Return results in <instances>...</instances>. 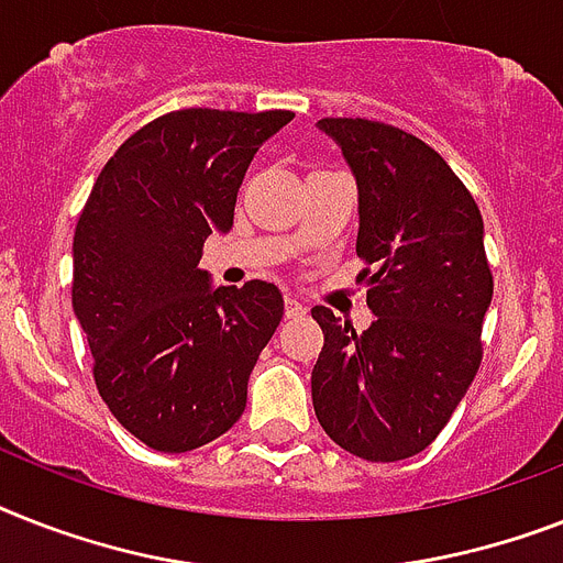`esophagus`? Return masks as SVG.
<instances>
[{
  "instance_id": "34e87169",
  "label": "esophagus",
  "mask_w": 563,
  "mask_h": 563,
  "mask_svg": "<svg viewBox=\"0 0 563 563\" xmlns=\"http://www.w3.org/2000/svg\"><path fill=\"white\" fill-rule=\"evenodd\" d=\"M300 314H306V306L297 297H286V318H300Z\"/></svg>"
}]
</instances>
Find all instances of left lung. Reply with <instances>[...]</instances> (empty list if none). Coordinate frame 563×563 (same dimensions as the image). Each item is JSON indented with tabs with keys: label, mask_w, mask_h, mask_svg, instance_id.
I'll return each instance as SVG.
<instances>
[{
	"label": "left lung",
	"mask_w": 563,
	"mask_h": 563,
	"mask_svg": "<svg viewBox=\"0 0 563 563\" xmlns=\"http://www.w3.org/2000/svg\"><path fill=\"white\" fill-rule=\"evenodd\" d=\"M358 185V240L367 306L364 332L327 306L312 318L323 350L312 405L332 442L369 463H396L437 440L483 358L492 268L483 217L437 150L390 123L318 121Z\"/></svg>",
	"instance_id": "8db88e82"
}]
</instances>
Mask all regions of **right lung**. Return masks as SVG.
<instances>
[{
  "label": "right lung",
  "mask_w": 563,
  "mask_h": 563,
  "mask_svg": "<svg viewBox=\"0 0 563 563\" xmlns=\"http://www.w3.org/2000/svg\"><path fill=\"white\" fill-rule=\"evenodd\" d=\"M291 112L178 109L100 170L75 228L71 306L95 385L126 431L164 454L208 445L245 410L283 318L274 283L210 286L205 240L234 225L251 158Z\"/></svg>",
  "instance_id": "right-lung-1"
}]
</instances>
